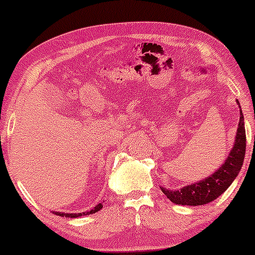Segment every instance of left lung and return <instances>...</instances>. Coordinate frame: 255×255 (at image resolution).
<instances>
[{"label": "left lung", "instance_id": "obj_1", "mask_svg": "<svg viewBox=\"0 0 255 255\" xmlns=\"http://www.w3.org/2000/svg\"><path fill=\"white\" fill-rule=\"evenodd\" d=\"M237 104L239 105L238 100ZM241 109V106H239ZM246 128H244V117L242 110L239 111V122L237 133H236L235 144L230 154L226 158L225 163L212 174L204 180L194 182L191 185L181 187L179 190H170L161 187L166 197L176 205L186 206H201L208 202H212L223 194L231 186L241 171L246 155Z\"/></svg>", "mask_w": 255, "mask_h": 255}]
</instances>
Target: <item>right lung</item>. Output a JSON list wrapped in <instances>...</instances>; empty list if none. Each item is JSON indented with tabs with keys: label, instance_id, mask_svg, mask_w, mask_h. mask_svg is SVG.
I'll return each mask as SVG.
<instances>
[{
	"label": "right lung",
	"instance_id": "add662e5",
	"mask_svg": "<svg viewBox=\"0 0 255 255\" xmlns=\"http://www.w3.org/2000/svg\"><path fill=\"white\" fill-rule=\"evenodd\" d=\"M104 207V205L102 204H97L96 206L92 207L90 211H85V212H81V213H65V212H53L55 213V215L60 216V217H70V218H76V217H81V216H86V215H92V213L95 212H99L101 208Z\"/></svg>",
	"mask_w": 255,
	"mask_h": 255
}]
</instances>
